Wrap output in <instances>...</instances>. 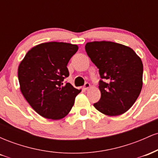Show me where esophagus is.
Here are the masks:
<instances>
[{"label":"esophagus","mask_w":158,"mask_h":158,"mask_svg":"<svg viewBox=\"0 0 158 158\" xmlns=\"http://www.w3.org/2000/svg\"><path fill=\"white\" fill-rule=\"evenodd\" d=\"M84 89L85 90H88V88H90V83H88V82H85V85H84Z\"/></svg>","instance_id":"1"}]
</instances>
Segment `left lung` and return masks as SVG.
Masks as SVG:
<instances>
[{"instance_id": "1", "label": "left lung", "mask_w": 158, "mask_h": 158, "mask_svg": "<svg viewBox=\"0 0 158 158\" xmlns=\"http://www.w3.org/2000/svg\"><path fill=\"white\" fill-rule=\"evenodd\" d=\"M85 51L99 69L101 98L94 106L108 116L124 114L133 106L143 87V66L131 48L111 41H93Z\"/></svg>"}]
</instances>
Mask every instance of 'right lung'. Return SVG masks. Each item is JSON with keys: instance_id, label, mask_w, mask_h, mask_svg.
<instances>
[{"instance_id": "right-lung-1", "label": "right lung", "mask_w": 158, "mask_h": 158, "mask_svg": "<svg viewBox=\"0 0 158 158\" xmlns=\"http://www.w3.org/2000/svg\"><path fill=\"white\" fill-rule=\"evenodd\" d=\"M78 46L64 42L43 43L29 50L19 67L20 88L26 100L39 115L60 119L73 106L81 90L64 79L67 68Z\"/></svg>"}]
</instances>
